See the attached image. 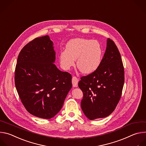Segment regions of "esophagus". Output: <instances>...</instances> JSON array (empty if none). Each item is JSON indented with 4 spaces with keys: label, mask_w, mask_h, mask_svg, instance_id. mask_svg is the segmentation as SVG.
<instances>
[{
    "label": "esophagus",
    "mask_w": 146,
    "mask_h": 146,
    "mask_svg": "<svg viewBox=\"0 0 146 146\" xmlns=\"http://www.w3.org/2000/svg\"><path fill=\"white\" fill-rule=\"evenodd\" d=\"M78 79L76 76H73L72 79V86L74 87H78Z\"/></svg>",
    "instance_id": "esophagus-1"
}]
</instances>
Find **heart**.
Listing matches in <instances>:
<instances>
[{
	"label": "heart",
	"instance_id": "obj_1",
	"mask_svg": "<svg viewBox=\"0 0 146 146\" xmlns=\"http://www.w3.org/2000/svg\"><path fill=\"white\" fill-rule=\"evenodd\" d=\"M102 48L97 41L86 38H75L70 40L66 49L59 53V61L65 70H70L75 64L80 71L89 74L100 66L102 57Z\"/></svg>",
	"mask_w": 146,
	"mask_h": 146
}]
</instances>
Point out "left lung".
<instances>
[{
  "label": "left lung",
  "instance_id": "8db88e82",
  "mask_svg": "<svg viewBox=\"0 0 146 146\" xmlns=\"http://www.w3.org/2000/svg\"><path fill=\"white\" fill-rule=\"evenodd\" d=\"M80 79L78 86L83 93L81 108L87 118L93 120L110 115L120 101L124 83L121 55L112 40L107 39L98 68Z\"/></svg>",
  "mask_w": 146,
  "mask_h": 146
}]
</instances>
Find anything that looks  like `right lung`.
<instances>
[{"instance_id": "right-lung-1", "label": "right lung", "mask_w": 146, "mask_h": 146, "mask_svg": "<svg viewBox=\"0 0 146 146\" xmlns=\"http://www.w3.org/2000/svg\"><path fill=\"white\" fill-rule=\"evenodd\" d=\"M56 52L49 36L36 38L21 50L15 71V84L28 112L50 119L61 110L72 87L71 75L54 64Z\"/></svg>"}]
</instances>
